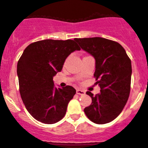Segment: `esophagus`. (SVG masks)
<instances>
[{
  "instance_id": "esophagus-1",
  "label": "esophagus",
  "mask_w": 148,
  "mask_h": 148,
  "mask_svg": "<svg viewBox=\"0 0 148 148\" xmlns=\"http://www.w3.org/2000/svg\"><path fill=\"white\" fill-rule=\"evenodd\" d=\"M77 94L81 95H85V92H84V90H79V89H78V90H77Z\"/></svg>"
}]
</instances>
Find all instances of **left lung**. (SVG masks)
Returning a JSON list of instances; mask_svg holds the SVG:
<instances>
[{
    "label": "left lung",
    "instance_id": "8db88e82",
    "mask_svg": "<svg viewBox=\"0 0 148 148\" xmlns=\"http://www.w3.org/2000/svg\"><path fill=\"white\" fill-rule=\"evenodd\" d=\"M82 49L95 59L94 77L100 93L93 95L92 103L84 109L87 118L97 124L115 119L122 111L130 93L132 64L119 42L103 38H75Z\"/></svg>",
    "mask_w": 148,
    "mask_h": 148
}]
</instances>
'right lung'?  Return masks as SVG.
<instances>
[{"instance_id": "1", "label": "right lung", "mask_w": 148, "mask_h": 148, "mask_svg": "<svg viewBox=\"0 0 148 148\" xmlns=\"http://www.w3.org/2000/svg\"><path fill=\"white\" fill-rule=\"evenodd\" d=\"M80 48L73 40H44L29 45L17 64L21 99L28 112L44 124H55L66 113L76 94L69 85L57 88L53 78L61 71L66 58Z\"/></svg>"}]
</instances>
